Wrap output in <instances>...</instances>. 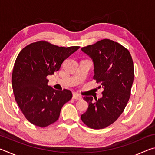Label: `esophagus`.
<instances>
[{
    "instance_id": "esophagus-1",
    "label": "esophagus",
    "mask_w": 155,
    "mask_h": 155,
    "mask_svg": "<svg viewBox=\"0 0 155 155\" xmlns=\"http://www.w3.org/2000/svg\"><path fill=\"white\" fill-rule=\"evenodd\" d=\"M72 98L74 100H81V98H82V97H81V96L79 95V94L74 93L72 96Z\"/></svg>"
}]
</instances>
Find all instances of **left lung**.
<instances>
[{"instance_id": "obj_1", "label": "left lung", "mask_w": 155, "mask_h": 155, "mask_svg": "<svg viewBox=\"0 0 155 155\" xmlns=\"http://www.w3.org/2000/svg\"><path fill=\"white\" fill-rule=\"evenodd\" d=\"M81 51L92 59L94 79L104 89L103 97L94 98L95 102L92 96L84 97L89 105L81 120L88 127L101 129L116 121L127 106L134 80L133 61L127 48L109 39Z\"/></svg>"}]
</instances>
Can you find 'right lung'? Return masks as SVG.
Returning <instances> with one entry per match:
<instances>
[{
    "label": "right lung",
    "mask_w": 155,
    "mask_h": 155,
    "mask_svg": "<svg viewBox=\"0 0 155 155\" xmlns=\"http://www.w3.org/2000/svg\"><path fill=\"white\" fill-rule=\"evenodd\" d=\"M78 48L38 41L18 54L12 72L13 91L22 114L33 124L46 127L55 122L63 105L72 98L70 90L59 91L48 85L46 77L58 71L64 60Z\"/></svg>",
    "instance_id": "add662e5"
}]
</instances>
